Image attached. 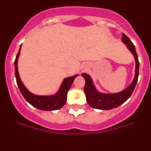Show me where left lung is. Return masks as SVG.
<instances>
[{
  "label": "left lung",
  "instance_id": "obj_1",
  "mask_svg": "<svg viewBox=\"0 0 151 151\" xmlns=\"http://www.w3.org/2000/svg\"><path fill=\"white\" fill-rule=\"evenodd\" d=\"M122 41L123 44L126 45L127 48L132 54L135 61V71H134V77L132 82L122 91L117 93H102L96 88L91 77L87 73H82V77L85 80L84 91L86 96L88 104L91 107L103 110H111L113 108H116L129 99L135 88V85L138 82V73H139V62H138V55L136 53L134 45L125 34H122Z\"/></svg>",
  "mask_w": 151,
  "mask_h": 151
}]
</instances>
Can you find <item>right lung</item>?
<instances>
[{"label": "right lung", "instance_id": "obj_1", "mask_svg": "<svg viewBox=\"0 0 151 151\" xmlns=\"http://www.w3.org/2000/svg\"><path fill=\"white\" fill-rule=\"evenodd\" d=\"M21 46L19 47L18 54L16 57L14 66H15V76L17 79V85L25 99L28 103H29L32 106L37 108L38 110H45V111H53V110H59L64 106L66 104V98H67V92L71 87L73 81L78 74L74 75L73 76L65 78L61 84L59 90L57 93L52 95H37L31 91H29L26 87L22 83L18 71V60L19 54H20Z\"/></svg>", "mask_w": 151, "mask_h": 151}]
</instances>
